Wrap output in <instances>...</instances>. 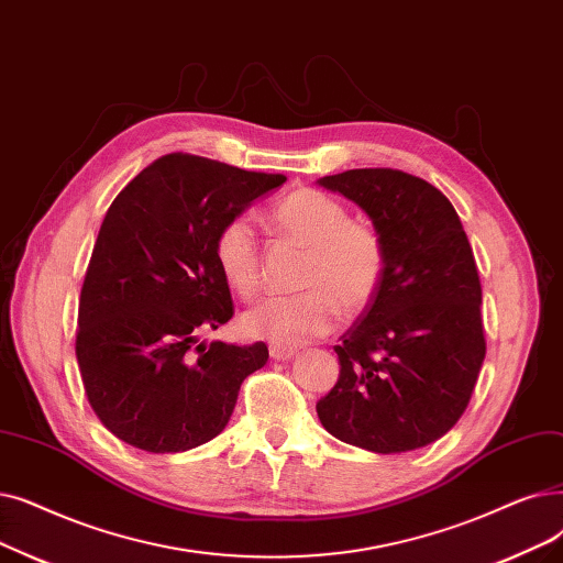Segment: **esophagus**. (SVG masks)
I'll return each mask as SVG.
<instances>
[{"instance_id": "esophagus-1", "label": "esophagus", "mask_w": 563, "mask_h": 563, "mask_svg": "<svg viewBox=\"0 0 563 563\" xmlns=\"http://www.w3.org/2000/svg\"><path fill=\"white\" fill-rule=\"evenodd\" d=\"M268 354H272L274 361H287L295 356V350H287V347H278V345H268Z\"/></svg>"}]
</instances>
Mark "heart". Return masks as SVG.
Masks as SVG:
<instances>
[{
    "label": "heart",
    "mask_w": 563,
    "mask_h": 563,
    "mask_svg": "<svg viewBox=\"0 0 563 563\" xmlns=\"http://www.w3.org/2000/svg\"><path fill=\"white\" fill-rule=\"evenodd\" d=\"M278 232L308 249L295 297H266L243 312V331L278 347H299L331 331L338 308L347 314L368 308L382 287L386 253L382 236L354 223L347 207L320 190L301 188L276 205ZM213 257L225 283L251 299L262 285V260L249 216L225 221L213 239Z\"/></svg>",
    "instance_id": "obj_1"
}]
</instances>
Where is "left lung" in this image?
<instances>
[{
	"mask_svg": "<svg viewBox=\"0 0 563 563\" xmlns=\"http://www.w3.org/2000/svg\"><path fill=\"white\" fill-rule=\"evenodd\" d=\"M317 184L368 213L386 253L377 297L333 347L340 375L317 417L373 453L428 446L467 409L485 358L470 239L446 195L400 169H347Z\"/></svg>",
	"mask_w": 563,
	"mask_h": 563,
	"instance_id": "8db88e82",
	"label": "left lung"
}]
</instances>
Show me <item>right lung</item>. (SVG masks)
<instances>
[{
    "label": "right lung",
    "mask_w": 563,
    "mask_h": 563,
    "mask_svg": "<svg viewBox=\"0 0 563 563\" xmlns=\"http://www.w3.org/2000/svg\"><path fill=\"white\" fill-rule=\"evenodd\" d=\"M285 179L167 154L110 205L80 291L76 356L91 409L121 442L184 453L228 426L268 350L200 342L234 314L213 239Z\"/></svg>",
    "instance_id": "1"
}]
</instances>
